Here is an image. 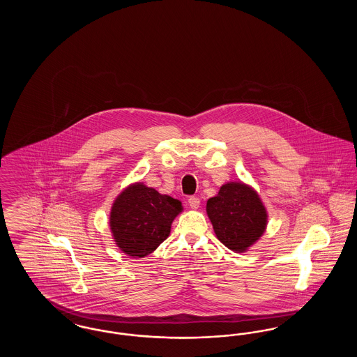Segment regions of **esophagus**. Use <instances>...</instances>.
I'll return each mask as SVG.
<instances>
[{
    "mask_svg": "<svg viewBox=\"0 0 357 357\" xmlns=\"http://www.w3.org/2000/svg\"><path fill=\"white\" fill-rule=\"evenodd\" d=\"M188 204H190V207H191L192 210H197V208L199 207V204H201V199L197 198V197H190V198H188Z\"/></svg>",
    "mask_w": 357,
    "mask_h": 357,
    "instance_id": "esophagus-1",
    "label": "esophagus"
}]
</instances>
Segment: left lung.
Masks as SVG:
<instances>
[{"label":"left lung","mask_w":357,"mask_h":357,"mask_svg":"<svg viewBox=\"0 0 357 357\" xmlns=\"http://www.w3.org/2000/svg\"><path fill=\"white\" fill-rule=\"evenodd\" d=\"M206 213L217 238L234 253H245L258 242L269 217L258 192L241 181L222 185L207 201Z\"/></svg>","instance_id":"left-lung-1"}]
</instances>
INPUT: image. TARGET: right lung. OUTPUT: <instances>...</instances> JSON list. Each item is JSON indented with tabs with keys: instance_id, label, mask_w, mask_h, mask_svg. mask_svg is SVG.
I'll list each match as a JSON object with an SVG mask.
<instances>
[{
	"instance_id": "add662e5",
	"label": "right lung",
	"mask_w": 357,
	"mask_h": 357,
	"mask_svg": "<svg viewBox=\"0 0 357 357\" xmlns=\"http://www.w3.org/2000/svg\"><path fill=\"white\" fill-rule=\"evenodd\" d=\"M182 211L181 201L135 182L126 187L112 204L111 234L124 255L143 258L167 239L172 221Z\"/></svg>"
}]
</instances>
